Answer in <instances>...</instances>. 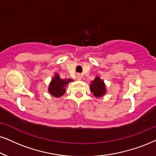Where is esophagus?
I'll use <instances>...</instances> for the list:
<instances>
[{"instance_id": "obj_1", "label": "esophagus", "mask_w": 156, "mask_h": 156, "mask_svg": "<svg viewBox=\"0 0 156 156\" xmlns=\"http://www.w3.org/2000/svg\"><path fill=\"white\" fill-rule=\"evenodd\" d=\"M76 78H77V79H78V80H81V78H82L81 74H77Z\"/></svg>"}]
</instances>
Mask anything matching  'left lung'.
I'll return each instance as SVG.
<instances>
[{"label": "left lung", "instance_id": "left-lung-1", "mask_svg": "<svg viewBox=\"0 0 156 156\" xmlns=\"http://www.w3.org/2000/svg\"><path fill=\"white\" fill-rule=\"evenodd\" d=\"M90 90L96 97H101L106 93L105 85L99 77H96L95 80L92 81V83L90 84Z\"/></svg>", "mask_w": 156, "mask_h": 156}]
</instances>
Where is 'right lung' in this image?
<instances>
[{
  "instance_id": "obj_1",
  "label": "right lung",
  "mask_w": 156,
  "mask_h": 156,
  "mask_svg": "<svg viewBox=\"0 0 156 156\" xmlns=\"http://www.w3.org/2000/svg\"><path fill=\"white\" fill-rule=\"evenodd\" d=\"M70 81H72L71 79H61L60 76L56 74L55 78L52 80L50 87H49V92L55 97H60L66 92L65 87L66 86V85Z\"/></svg>"
}]
</instances>
